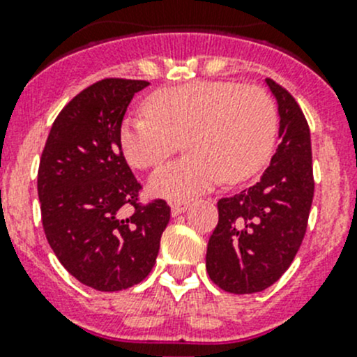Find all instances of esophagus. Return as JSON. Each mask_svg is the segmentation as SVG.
I'll list each match as a JSON object with an SVG mask.
<instances>
[{
    "label": "esophagus",
    "instance_id": "1",
    "mask_svg": "<svg viewBox=\"0 0 357 357\" xmlns=\"http://www.w3.org/2000/svg\"><path fill=\"white\" fill-rule=\"evenodd\" d=\"M186 208H188V202H172V204H171V214L174 215V218H178V215L183 214Z\"/></svg>",
    "mask_w": 357,
    "mask_h": 357
}]
</instances>
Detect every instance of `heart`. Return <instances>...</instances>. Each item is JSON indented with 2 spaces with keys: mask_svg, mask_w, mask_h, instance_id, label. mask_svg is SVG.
Listing matches in <instances>:
<instances>
[{
  "mask_svg": "<svg viewBox=\"0 0 357 357\" xmlns=\"http://www.w3.org/2000/svg\"><path fill=\"white\" fill-rule=\"evenodd\" d=\"M146 115L122 121V155L136 169L162 164L183 139L188 155L157 169L152 195L188 200L215 183L254 176L273 152L278 112L268 91L229 81H195L158 89L145 100Z\"/></svg>",
  "mask_w": 357,
  "mask_h": 357,
  "instance_id": "1",
  "label": "heart"
}]
</instances>
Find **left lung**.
Masks as SVG:
<instances>
[{
    "label": "left lung",
    "mask_w": 357,
    "mask_h": 357,
    "mask_svg": "<svg viewBox=\"0 0 357 357\" xmlns=\"http://www.w3.org/2000/svg\"><path fill=\"white\" fill-rule=\"evenodd\" d=\"M278 103L280 145L254 186L218 202L205 268L229 294H255L282 278L307 228L314 195L311 132L294 96L266 79Z\"/></svg>",
    "instance_id": "8db88e82"
}]
</instances>
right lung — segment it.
<instances>
[{
	"instance_id": "1",
	"label": "right lung",
	"mask_w": 357,
	"mask_h": 357,
	"mask_svg": "<svg viewBox=\"0 0 357 357\" xmlns=\"http://www.w3.org/2000/svg\"><path fill=\"white\" fill-rule=\"evenodd\" d=\"M150 82L102 79L55 119L38 171L46 240L75 280L100 291L143 282L152 271L171 218L165 200L142 205L122 155L119 129L135 93ZM131 204L135 212L121 218Z\"/></svg>"
}]
</instances>
